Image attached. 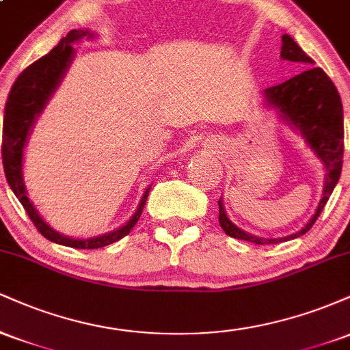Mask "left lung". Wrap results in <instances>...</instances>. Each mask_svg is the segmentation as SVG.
Segmentation results:
<instances>
[{
    "mask_svg": "<svg viewBox=\"0 0 350 350\" xmlns=\"http://www.w3.org/2000/svg\"><path fill=\"white\" fill-rule=\"evenodd\" d=\"M281 39H283L281 57L290 60V62H301L308 69L280 85L267 88L265 97L268 98L270 105L278 108L281 116L288 123L298 128L309 148L323 159L327 171L326 184H324L323 199L316 208V214L299 232L284 237V239H260V237L247 234L228 220L222 200H219V222L224 232L234 239L256 245L286 242V240L306 234L309 228L314 226L317 217L327 204L329 196L334 191L337 180L340 178V171H342L344 115L339 92L321 67H309L314 64V60L293 41V38L284 34Z\"/></svg>",
    "mask_w": 350,
    "mask_h": 350,
    "instance_id": "left-lung-1",
    "label": "left lung"
}]
</instances>
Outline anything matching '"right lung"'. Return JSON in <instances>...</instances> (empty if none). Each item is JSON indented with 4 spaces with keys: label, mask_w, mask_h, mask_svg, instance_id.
<instances>
[{
    "label": "right lung",
    "mask_w": 350,
    "mask_h": 350,
    "mask_svg": "<svg viewBox=\"0 0 350 350\" xmlns=\"http://www.w3.org/2000/svg\"><path fill=\"white\" fill-rule=\"evenodd\" d=\"M83 36H92L88 31H70L66 38L60 39L57 46L52 49L49 54L44 57L38 59L36 62L27 66L18 79L14 80L13 87H11L10 95H8L6 107H5V120H3V143H1V158L3 167H5V176L10 187L13 189L14 196L23 204L24 211L33 220L39 234H42L47 240L55 242L59 245H66L72 248H100L107 247V245L116 242V240L123 239L124 235L130 234L131 228L138 222L142 212L146 204L150 189L144 191L143 199L139 200V206L136 212L128 220L126 224L118 230L110 232V234L95 237V239L87 240H75L64 237L59 232L52 230L46 222L39 217L31 200L27 199L26 187H24L23 180V150L26 144L27 135H29L31 126L34 124L36 116L42 111L46 107V102L49 100L52 92L59 85L60 79H62L64 72L69 66L72 55H74V47L70 46L72 42L79 41Z\"/></svg>",
    "instance_id": "right-lung-1"
}]
</instances>
